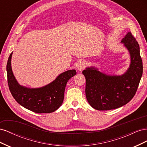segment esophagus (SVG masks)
<instances>
[{
  "label": "esophagus",
  "instance_id": "1",
  "mask_svg": "<svg viewBox=\"0 0 147 147\" xmlns=\"http://www.w3.org/2000/svg\"><path fill=\"white\" fill-rule=\"evenodd\" d=\"M86 66V63L84 61H81L77 64V68L79 71H82Z\"/></svg>",
  "mask_w": 147,
  "mask_h": 147
}]
</instances>
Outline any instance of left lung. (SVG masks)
Returning a JSON list of instances; mask_svg holds the SVG:
<instances>
[{
    "instance_id": "8db88e82",
    "label": "left lung",
    "mask_w": 147,
    "mask_h": 147,
    "mask_svg": "<svg viewBox=\"0 0 147 147\" xmlns=\"http://www.w3.org/2000/svg\"><path fill=\"white\" fill-rule=\"evenodd\" d=\"M131 56V64L122 75H107L97 69L88 67L82 73L86 78V97L92 108L109 110L126 105L136 94L143 73L139 43L131 32L121 40Z\"/></svg>"
}]
</instances>
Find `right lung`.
Returning a JSON list of instances; mask_svg holds the SVG:
<instances>
[{"label": "right lung", "mask_w": 147, "mask_h": 147, "mask_svg": "<svg viewBox=\"0 0 147 147\" xmlns=\"http://www.w3.org/2000/svg\"><path fill=\"white\" fill-rule=\"evenodd\" d=\"M11 53L7 64L8 84L16 101L24 108L37 113H48L59 108L64 100L66 84L76 75L75 70L61 74L54 81L39 88H28L21 86L13 74Z\"/></svg>", "instance_id": "add662e5"}]
</instances>
